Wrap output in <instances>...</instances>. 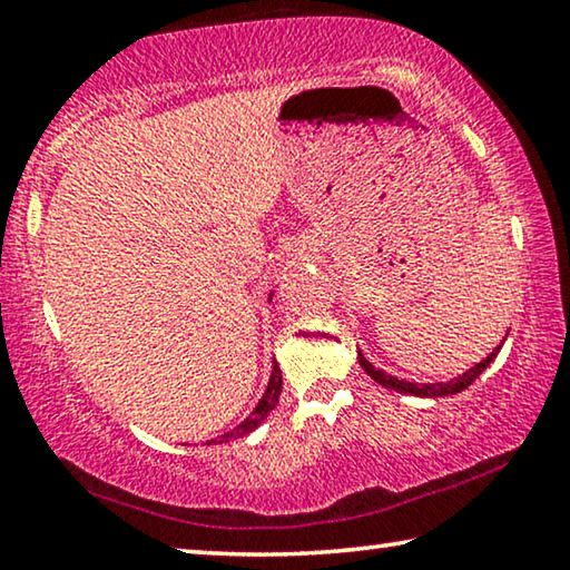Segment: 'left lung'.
<instances>
[{
	"mask_svg": "<svg viewBox=\"0 0 570 570\" xmlns=\"http://www.w3.org/2000/svg\"><path fill=\"white\" fill-rule=\"evenodd\" d=\"M502 342L490 352V355L482 360V363H476L474 367H469L464 375H459V377H454V381H446V383H409V381H399V377L387 375V373H383V370H377L373 363H367V360L363 357V352H360V350H357V360H360V365H363L365 373L373 377L375 383H381L383 387H391V391L409 393V395H421V399H444V395H456V393H462L464 387L472 385L476 377L484 373L487 365H490L492 360L497 357V352H500Z\"/></svg>",
	"mask_w": 570,
	"mask_h": 570,
	"instance_id": "8db88e82",
	"label": "left lung"
}]
</instances>
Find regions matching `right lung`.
<instances>
[{
	"label": "right lung",
	"instance_id": "obj_1",
	"mask_svg": "<svg viewBox=\"0 0 570 570\" xmlns=\"http://www.w3.org/2000/svg\"><path fill=\"white\" fill-rule=\"evenodd\" d=\"M274 296V294H271ZM282 370H278V365H276V360H274V367H271V381H268V385H266V393H264V399L258 401V405L256 409L250 411V415L243 423H238L236 429L233 431H228V433H223L220 439H213L210 444H223V441H230V439H240V436H246V433H250L253 429H258L261 423L266 421V415L276 409V403H278V395H282Z\"/></svg>",
	"mask_w": 570,
	"mask_h": 570
}]
</instances>
